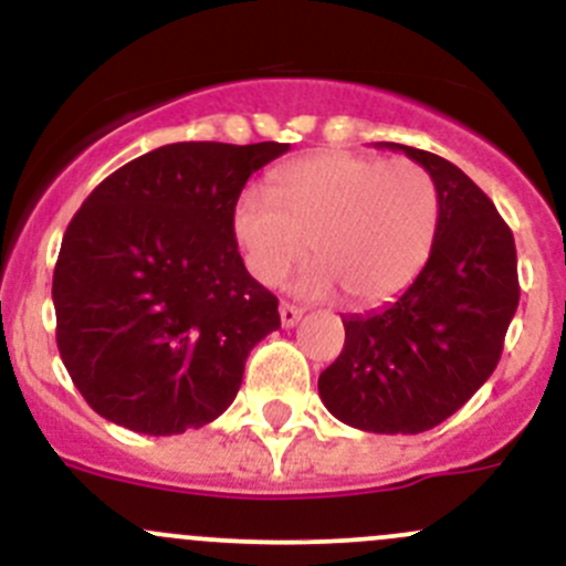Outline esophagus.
Masks as SVG:
<instances>
[{
  "instance_id": "1",
  "label": "esophagus",
  "mask_w": 566,
  "mask_h": 566,
  "mask_svg": "<svg viewBox=\"0 0 566 566\" xmlns=\"http://www.w3.org/2000/svg\"><path fill=\"white\" fill-rule=\"evenodd\" d=\"M279 317H282L284 328H293V325L301 319V310H298V306H293V304H282V306H279Z\"/></svg>"
}]
</instances>
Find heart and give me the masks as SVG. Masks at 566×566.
Wrapping results in <instances>:
<instances>
[{
	"mask_svg": "<svg viewBox=\"0 0 566 566\" xmlns=\"http://www.w3.org/2000/svg\"><path fill=\"white\" fill-rule=\"evenodd\" d=\"M271 191L238 197L232 232L262 284L282 282L312 241L319 260L293 284L304 298L342 287L356 306L384 304L413 282L436 243L438 186L410 158L323 150L276 169Z\"/></svg>",
	"mask_w": 566,
	"mask_h": 566,
	"instance_id": "heart-1",
	"label": "heart"
}]
</instances>
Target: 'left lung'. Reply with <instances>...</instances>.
Here are the masks:
<instances>
[{
  "label": "left lung",
  "instance_id": "1",
  "mask_svg": "<svg viewBox=\"0 0 566 566\" xmlns=\"http://www.w3.org/2000/svg\"><path fill=\"white\" fill-rule=\"evenodd\" d=\"M380 147L405 153L436 180V243L397 301L342 317L345 347L317 389L356 430L416 436L449 419L493 375L521 301L517 251L488 193L452 161L394 142Z\"/></svg>",
  "mask_w": 566,
  "mask_h": 566
}]
</instances>
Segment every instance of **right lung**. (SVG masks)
I'll return each instance as SVG.
<instances>
[{
    "instance_id": "right-lung-1",
    "label": "right lung",
    "mask_w": 566,
    "mask_h": 566,
    "mask_svg": "<svg viewBox=\"0 0 566 566\" xmlns=\"http://www.w3.org/2000/svg\"><path fill=\"white\" fill-rule=\"evenodd\" d=\"M290 145L177 142L112 172L62 238L56 347L90 408L125 430L177 436L219 419L279 301L249 276L232 210Z\"/></svg>"
}]
</instances>
